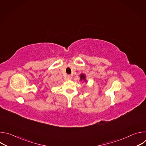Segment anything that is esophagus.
<instances>
[{
  "mask_svg": "<svg viewBox=\"0 0 146 146\" xmlns=\"http://www.w3.org/2000/svg\"><path fill=\"white\" fill-rule=\"evenodd\" d=\"M66 79L68 80H71V79H72V76H71L70 75H68V76H66Z\"/></svg>",
  "mask_w": 146,
  "mask_h": 146,
  "instance_id": "esophagus-1",
  "label": "esophagus"
}]
</instances>
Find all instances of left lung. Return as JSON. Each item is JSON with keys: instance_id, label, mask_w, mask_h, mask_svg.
Returning a JSON list of instances; mask_svg holds the SVG:
<instances>
[{"instance_id": "1", "label": "left lung", "mask_w": 146, "mask_h": 146, "mask_svg": "<svg viewBox=\"0 0 146 146\" xmlns=\"http://www.w3.org/2000/svg\"><path fill=\"white\" fill-rule=\"evenodd\" d=\"M80 80L82 81V80H84V81L87 82V81L86 80V76L85 75V74H81L80 75Z\"/></svg>"}]
</instances>
